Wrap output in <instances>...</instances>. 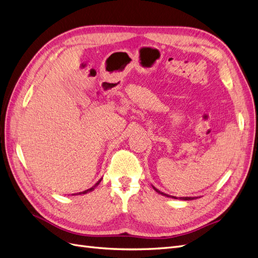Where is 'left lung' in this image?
<instances>
[{
    "mask_svg": "<svg viewBox=\"0 0 258 258\" xmlns=\"http://www.w3.org/2000/svg\"><path fill=\"white\" fill-rule=\"evenodd\" d=\"M153 188L157 191L158 194H160V195H162V196H166V197H170V198H173V199H181V200H192V199H195L194 197H179V198H176V197H174V196H170V195H167V194H165V192H162V191H160L159 189H157L156 188L155 186H153Z\"/></svg>",
    "mask_w": 258,
    "mask_h": 258,
    "instance_id": "left-lung-1",
    "label": "left lung"
}]
</instances>
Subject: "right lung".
<instances>
[{"instance_id": "1", "label": "right lung", "mask_w": 258, "mask_h": 258, "mask_svg": "<svg viewBox=\"0 0 258 258\" xmlns=\"http://www.w3.org/2000/svg\"><path fill=\"white\" fill-rule=\"evenodd\" d=\"M100 182H101V179H99V181L95 184V185H93L92 187H91V188H89V189H87V190H84V191H82V192H79V194H77V195H82V194H87V192H90V191H92L93 189H95L96 188V187L100 184Z\"/></svg>"}]
</instances>
